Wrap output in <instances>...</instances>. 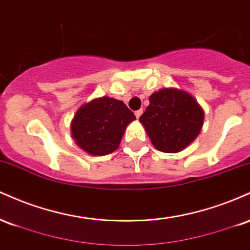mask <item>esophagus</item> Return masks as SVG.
<instances>
[{
    "instance_id": "esophagus-1",
    "label": "esophagus",
    "mask_w": 250,
    "mask_h": 250,
    "mask_svg": "<svg viewBox=\"0 0 250 250\" xmlns=\"http://www.w3.org/2000/svg\"><path fill=\"white\" fill-rule=\"evenodd\" d=\"M142 113H143V110H142V109H140V110L135 111V116H136V119H140V116L142 115Z\"/></svg>"
}]
</instances>
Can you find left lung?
Masks as SVG:
<instances>
[{
	"label": "left lung",
	"mask_w": 250,
	"mask_h": 250,
	"mask_svg": "<svg viewBox=\"0 0 250 250\" xmlns=\"http://www.w3.org/2000/svg\"><path fill=\"white\" fill-rule=\"evenodd\" d=\"M205 111L186 90L162 88L149 97L140 117L149 139L162 153H179L199 136Z\"/></svg>",
	"instance_id": "obj_1"
}]
</instances>
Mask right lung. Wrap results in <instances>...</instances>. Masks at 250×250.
<instances>
[{
  "label": "right lung",
  "mask_w": 250,
  "mask_h": 250,
  "mask_svg": "<svg viewBox=\"0 0 250 250\" xmlns=\"http://www.w3.org/2000/svg\"><path fill=\"white\" fill-rule=\"evenodd\" d=\"M135 119L120 100L97 97L77 109L70 125L71 136L87 154L103 156L119 148L125 128Z\"/></svg>",
  "instance_id": "obj_1"
}]
</instances>
